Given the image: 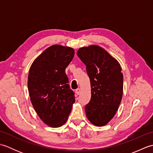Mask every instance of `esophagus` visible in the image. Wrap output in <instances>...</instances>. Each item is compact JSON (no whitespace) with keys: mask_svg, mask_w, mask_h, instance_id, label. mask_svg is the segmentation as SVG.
<instances>
[{"mask_svg":"<svg viewBox=\"0 0 153 153\" xmlns=\"http://www.w3.org/2000/svg\"><path fill=\"white\" fill-rule=\"evenodd\" d=\"M80 92H81V90H80V89H79V88L77 89L76 90V93L77 94V95H79Z\"/></svg>","mask_w":153,"mask_h":153,"instance_id":"1","label":"esophagus"}]
</instances>
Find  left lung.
<instances>
[{
  "instance_id": "left-lung-1",
  "label": "left lung",
  "mask_w": 153,
  "mask_h": 153,
  "mask_svg": "<svg viewBox=\"0 0 153 153\" xmlns=\"http://www.w3.org/2000/svg\"><path fill=\"white\" fill-rule=\"evenodd\" d=\"M77 56L86 66L91 98L85 111L96 126L106 125L118 111L123 95V74L120 63L98 45L79 48Z\"/></svg>"
}]
</instances>
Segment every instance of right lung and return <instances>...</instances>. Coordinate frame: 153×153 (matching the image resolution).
Instances as JSON below:
<instances>
[{
  "mask_svg": "<svg viewBox=\"0 0 153 153\" xmlns=\"http://www.w3.org/2000/svg\"><path fill=\"white\" fill-rule=\"evenodd\" d=\"M74 48L54 45L38 56L30 67L27 87L39 117L51 128L66 122L75 102L65 70L72 60Z\"/></svg>",
  "mask_w": 153,
  "mask_h": 153,
  "instance_id": "add662e5",
  "label": "right lung"
}]
</instances>
